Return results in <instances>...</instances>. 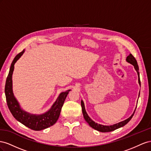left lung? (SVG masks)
Returning <instances> with one entry per match:
<instances>
[{"instance_id":"8db88e82","label":"left lung","mask_w":151,"mask_h":151,"mask_svg":"<svg viewBox=\"0 0 151 151\" xmlns=\"http://www.w3.org/2000/svg\"><path fill=\"white\" fill-rule=\"evenodd\" d=\"M126 61L128 62V63L132 64V65L134 66L135 70H136V71L137 73L138 78H139V79H138V80H139V85L140 86V74H139V66H138V64H137V62L136 61L135 58L133 56L132 54H129V55H128V56L127 57ZM139 95H140V92H139ZM81 108H82V113H83V117H84V118L85 119V121L88 123L89 125L92 128L95 129V130H97L99 132H112V131H114V130H116V129L119 128H121V127L124 126L126 124H127L129 122H130V120L132 118L133 114H134V113H135V109L137 108V107H136V108H135L134 112H133V114L128 118H127V119L124 120V121H122L121 122H119L118 123L114 124H113V125L107 126V125H103V124H99L97 123H96L95 122H93L91 118L89 117L88 114L87 113V112H86V110H85V108L84 102H83V101L82 100L81 101Z\"/></svg>"}]
</instances>
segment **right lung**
<instances>
[{
    "label": "right lung",
    "instance_id": "obj_1",
    "mask_svg": "<svg viewBox=\"0 0 151 151\" xmlns=\"http://www.w3.org/2000/svg\"><path fill=\"white\" fill-rule=\"evenodd\" d=\"M24 49L14 58L10 67L5 85V94L7 106L14 118L24 126L33 130L40 131L54 124L59 117L61 108L71 90H68L59 94L56 101L45 113L41 114H31L21 108L19 102L14 96L12 91V76L14 69V64L24 52Z\"/></svg>",
    "mask_w": 151,
    "mask_h": 151
}]
</instances>
